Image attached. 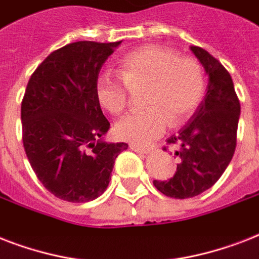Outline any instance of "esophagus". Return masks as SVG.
Listing matches in <instances>:
<instances>
[{"mask_svg":"<svg viewBox=\"0 0 259 259\" xmlns=\"http://www.w3.org/2000/svg\"><path fill=\"white\" fill-rule=\"evenodd\" d=\"M130 149L134 150V152H137V153H142V154L150 153V149H148V148H142V146L134 145V144H132V145H130Z\"/></svg>","mask_w":259,"mask_h":259,"instance_id":"esophagus-1","label":"esophagus"}]
</instances>
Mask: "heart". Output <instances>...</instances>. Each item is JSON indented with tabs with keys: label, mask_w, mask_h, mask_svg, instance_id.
<instances>
[{
	"label": "heart",
	"mask_w": 259,
	"mask_h": 259,
	"mask_svg": "<svg viewBox=\"0 0 259 259\" xmlns=\"http://www.w3.org/2000/svg\"><path fill=\"white\" fill-rule=\"evenodd\" d=\"M120 76L102 72L95 82L98 102L106 111L119 115L129 102L130 89L148 86L145 110L126 115L115 125L123 141L145 146L192 115L203 101L204 75L192 58H179L172 50L145 46L132 51L119 63Z\"/></svg>",
	"instance_id": "1"
}]
</instances>
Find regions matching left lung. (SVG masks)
I'll return each mask as SVG.
<instances>
[{
	"mask_svg": "<svg viewBox=\"0 0 259 259\" xmlns=\"http://www.w3.org/2000/svg\"><path fill=\"white\" fill-rule=\"evenodd\" d=\"M191 51L208 75L207 94L188 123L166 140L177 146L180 158L175 176L153 181L160 192L175 199L197 196L221 179L235 152L241 115L229 71L200 47L192 46Z\"/></svg>",
	"mask_w": 259,
	"mask_h": 259,
	"instance_id": "8db88e82",
	"label": "left lung"
}]
</instances>
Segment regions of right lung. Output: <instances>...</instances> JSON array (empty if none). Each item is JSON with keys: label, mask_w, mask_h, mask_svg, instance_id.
Returning <instances> with one entry per match:
<instances>
[{"label": "right lung", "mask_w": 259, "mask_h": 259, "mask_svg": "<svg viewBox=\"0 0 259 259\" xmlns=\"http://www.w3.org/2000/svg\"><path fill=\"white\" fill-rule=\"evenodd\" d=\"M122 41H76L48 55L30 76L21 103L22 142L41 184L59 199L86 203L105 192L127 144L103 140L110 122L95 82Z\"/></svg>", "instance_id": "add662e5"}]
</instances>
